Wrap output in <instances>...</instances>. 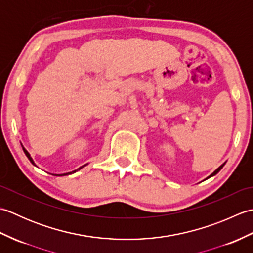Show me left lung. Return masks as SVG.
Returning a JSON list of instances; mask_svg holds the SVG:
<instances>
[{
  "mask_svg": "<svg viewBox=\"0 0 253 253\" xmlns=\"http://www.w3.org/2000/svg\"><path fill=\"white\" fill-rule=\"evenodd\" d=\"M224 165H225V163H224V164H222L221 166H219V168H218V169H216L215 170H214V171H213V173H212L211 175H210V176L208 177V178H210V177H212V176H214V175H216V174L218 173V171H219V170H221V169H223V166H224Z\"/></svg>",
  "mask_w": 253,
  "mask_h": 253,
  "instance_id": "8db88e82",
  "label": "left lung"
}]
</instances>
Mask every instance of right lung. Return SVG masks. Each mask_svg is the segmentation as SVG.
<instances>
[{
  "instance_id": "add662e5",
  "label": "right lung",
  "mask_w": 253,
  "mask_h": 253,
  "mask_svg": "<svg viewBox=\"0 0 253 253\" xmlns=\"http://www.w3.org/2000/svg\"><path fill=\"white\" fill-rule=\"evenodd\" d=\"M21 147H23V146H21ZM23 150H24V152H25V154H26V157L29 159V161H30V162H31L32 164H34L35 166H37V165L35 164V162H34V160H32V158L30 157V154H29V152H28V151H27V150H26V149H25L24 147H23ZM85 165H87V164H84V165H83V166H80V168H79V169H75V170L71 171V173H65V174H62V175H55V176H65V175H69V174H74V173H76V171H77V170H79V169H82L84 168V166H85Z\"/></svg>"
}]
</instances>
